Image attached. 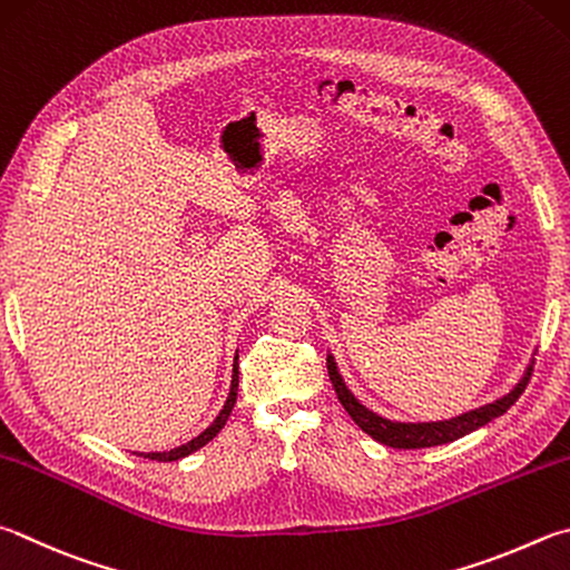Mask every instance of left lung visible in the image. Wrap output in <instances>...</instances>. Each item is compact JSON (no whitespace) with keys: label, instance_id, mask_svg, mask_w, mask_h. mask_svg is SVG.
Here are the masks:
<instances>
[{"label":"left lung","instance_id":"left-lung-1","mask_svg":"<svg viewBox=\"0 0 570 570\" xmlns=\"http://www.w3.org/2000/svg\"><path fill=\"white\" fill-rule=\"evenodd\" d=\"M326 366H328L331 384H334L341 406L346 409L348 416L354 419L358 423V429L366 431L371 439H376L379 443H384V446H391V449H429V446H441V443L456 441L465 436V433L485 426V423L509 411L513 403L519 401L525 386H529V379H531V371H529V376H525L521 384L509 393V396H503L495 403H489V406L463 413V416H456V419L433 421V423H396V421H386L376 416V413H371L368 409L361 406L354 396H351L331 356L326 358Z\"/></svg>","mask_w":570,"mask_h":570}]
</instances>
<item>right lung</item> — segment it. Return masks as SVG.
I'll use <instances>...</instances> for the list:
<instances>
[{"label": "right lung", "mask_w": 570, "mask_h": 570, "mask_svg": "<svg viewBox=\"0 0 570 570\" xmlns=\"http://www.w3.org/2000/svg\"><path fill=\"white\" fill-rule=\"evenodd\" d=\"M236 389H239V368H236V364H234V379H232L229 399H226L222 413L214 419L212 426L206 429L204 433H199V436H196V439H191L189 443H184V446H179V449H171V451H164V453H144V459H151V461H179V459H184V456H189V453L199 451L202 446H206V443H209V441L216 436V433H219V431L224 429L226 419H229V413H232L234 403H236Z\"/></svg>", "instance_id": "add662e5"}]
</instances>
